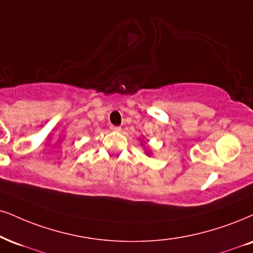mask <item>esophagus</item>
<instances>
[{
    "mask_svg": "<svg viewBox=\"0 0 253 253\" xmlns=\"http://www.w3.org/2000/svg\"><path fill=\"white\" fill-rule=\"evenodd\" d=\"M110 129L112 130V131H121L122 127L121 126H111Z\"/></svg>",
    "mask_w": 253,
    "mask_h": 253,
    "instance_id": "obj_1",
    "label": "esophagus"
}]
</instances>
